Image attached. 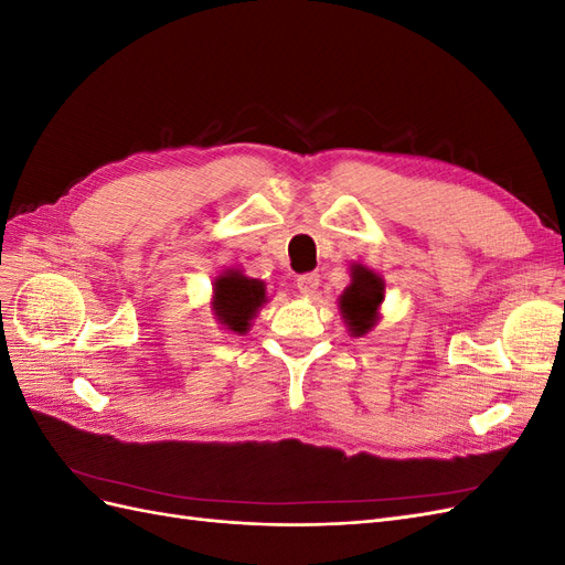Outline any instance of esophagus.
Returning <instances> with one entry per match:
<instances>
[{
    "label": "esophagus",
    "mask_w": 565,
    "mask_h": 565,
    "mask_svg": "<svg viewBox=\"0 0 565 565\" xmlns=\"http://www.w3.org/2000/svg\"><path fill=\"white\" fill-rule=\"evenodd\" d=\"M320 285V276L318 273H303V276L297 278V289L303 295V297H311L316 295V289Z\"/></svg>",
    "instance_id": "34e87169"
}]
</instances>
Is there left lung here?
<instances>
[{"mask_svg": "<svg viewBox=\"0 0 565 565\" xmlns=\"http://www.w3.org/2000/svg\"><path fill=\"white\" fill-rule=\"evenodd\" d=\"M384 280L363 264L351 266V285L339 297V311L353 337L367 334L380 320Z\"/></svg>", "mask_w": 565, "mask_h": 565, "instance_id": "obj_1", "label": "left lung"}]
</instances>
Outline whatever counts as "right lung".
Wrapping results in <instances>:
<instances>
[{
	"mask_svg": "<svg viewBox=\"0 0 565 565\" xmlns=\"http://www.w3.org/2000/svg\"><path fill=\"white\" fill-rule=\"evenodd\" d=\"M266 285L256 278L243 276L237 268L224 270L214 280V297H212V311L224 324V330L245 334L256 316V311L266 303Z\"/></svg>",
	"mask_w": 565,
	"mask_h": 565,
	"instance_id": "obj_1",
	"label": "right lung"
}]
</instances>
